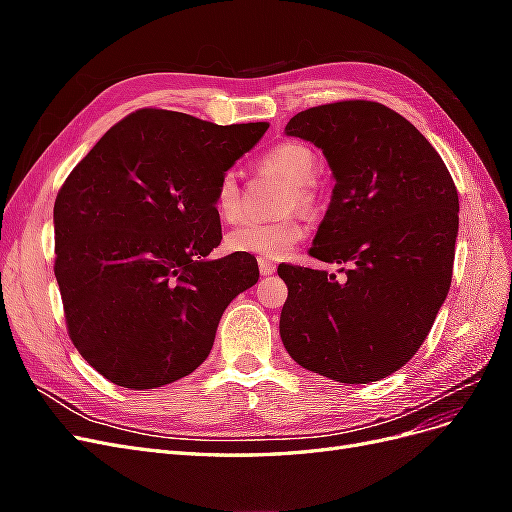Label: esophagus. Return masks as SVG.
<instances>
[{"mask_svg": "<svg viewBox=\"0 0 512 512\" xmlns=\"http://www.w3.org/2000/svg\"><path fill=\"white\" fill-rule=\"evenodd\" d=\"M258 269H260V273H262V275H273V273L277 271L275 262L265 260V258H260V260H258Z\"/></svg>", "mask_w": 512, "mask_h": 512, "instance_id": "esophagus-1", "label": "esophagus"}]
</instances>
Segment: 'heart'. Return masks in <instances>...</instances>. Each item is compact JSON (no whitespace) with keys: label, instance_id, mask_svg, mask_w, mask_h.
<instances>
[{"label":"heart","instance_id":"b5f03b06","mask_svg":"<svg viewBox=\"0 0 512 512\" xmlns=\"http://www.w3.org/2000/svg\"><path fill=\"white\" fill-rule=\"evenodd\" d=\"M262 164L275 175L286 179L294 185V196L299 203H307L309 192L307 185H312L318 177V158L316 153L303 143L288 141L275 145L262 156ZM215 211L224 222H235L241 215V188L235 170H226L215 185ZM305 235V226L297 218H284L273 222L247 220L237 228H232L226 235V247L235 254L258 256L265 260L284 258L294 245Z\"/></svg>","mask_w":512,"mask_h":512}]
</instances>
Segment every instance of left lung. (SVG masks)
<instances>
[{"instance_id": "obj_1", "label": "left lung", "mask_w": 512, "mask_h": 512, "mask_svg": "<svg viewBox=\"0 0 512 512\" xmlns=\"http://www.w3.org/2000/svg\"><path fill=\"white\" fill-rule=\"evenodd\" d=\"M335 188L309 254L335 273L280 265L284 348L344 384L395 374L421 348L451 288L459 196L438 151L389 106L346 100L294 115Z\"/></svg>"}]
</instances>
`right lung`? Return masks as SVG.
<instances>
[{
    "label": "right lung",
    "instance_id": "obj_1",
    "mask_svg": "<svg viewBox=\"0 0 512 512\" xmlns=\"http://www.w3.org/2000/svg\"><path fill=\"white\" fill-rule=\"evenodd\" d=\"M267 128L143 108L66 179L55 277L72 344L106 380L143 391L192 374L224 309L258 282L256 258L209 254L222 241L215 185Z\"/></svg>",
    "mask_w": 512,
    "mask_h": 512
}]
</instances>
